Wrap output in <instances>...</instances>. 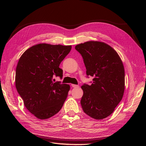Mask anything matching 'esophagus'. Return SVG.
I'll return each instance as SVG.
<instances>
[{
  "label": "esophagus",
  "mask_w": 146,
  "mask_h": 146,
  "mask_svg": "<svg viewBox=\"0 0 146 146\" xmlns=\"http://www.w3.org/2000/svg\"><path fill=\"white\" fill-rule=\"evenodd\" d=\"M72 87L74 88H79V85H72Z\"/></svg>",
  "instance_id": "1"
}]
</instances>
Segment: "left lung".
Listing matches in <instances>:
<instances>
[{"label": "left lung", "instance_id": "obj_1", "mask_svg": "<svg viewBox=\"0 0 146 146\" xmlns=\"http://www.w3.org/2000/svg\"><path fill=\"white\" fill-rule=\"evenodd\" d=\"M82 57L91 85L84 83L80 104L88 115L105 118L121 101L125 89V72L118 53L111 46L99 41H88L75 46Z\"/></svg>", "mask_w": 146, "mask_h": 146}]
</instances>
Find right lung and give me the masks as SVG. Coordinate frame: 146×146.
I'll list each match as a JSON object with an SVG mask.
<instances>
[{"mask_svg":"<svg viewBox=\"0 0 146 146\" xmlns=\"http://www.w3.org/2000/svg\"><path fill=\"white\" fill-rule=\"evenodd\" d=\"M71 45L39 44L26 50L16 68L15 86L27 109L38 119L58 113L66 101L70 86L53 78H63L59 67Z\"/></svg>","mask_w":146,"mask_h":146,"instance_id":"1","label":"right lung"}]
</instances>
